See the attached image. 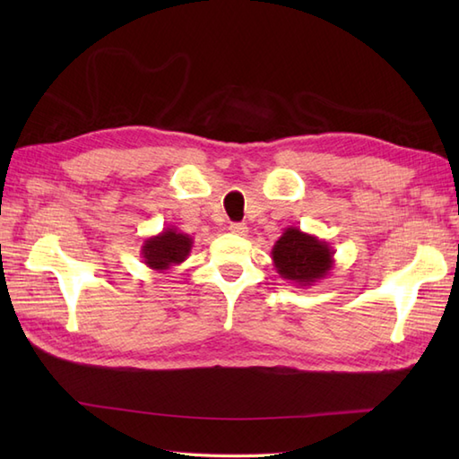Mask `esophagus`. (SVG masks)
Listing matches in <instances>:
<instances>
[{
  "mask_svg": "<svg viewBox=\"0 0 459 459\" xmlns=\"http://www.w3.org/2000/svg\"><path fill=\"white\" fill-rule=\"evenodd\" d=\"M229 230L232 232V235H238V237H245L247 232H248V227H247V222H232L230 227H229Z\"/></svg>",
  "mask_w": 459,
  "mask_h": 459,
  "instance_id": "34e87169",
  "label": "esophagus"
}]
</instances>
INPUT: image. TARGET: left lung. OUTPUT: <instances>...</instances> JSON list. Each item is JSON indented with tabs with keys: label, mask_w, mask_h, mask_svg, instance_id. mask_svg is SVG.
Instances as JSON below:
<instances>
[{
	"label": "left lung",
	"mask_w": 459,
	"mask_h": 459,
	"mask_svg": "<svg viewBox=\"0 0 459 459\" xmlns=\"http://www.w3.org/2000/svg\"><path fill=\"white\" fill-rule=\"evenodd\" d=\"M333 256L329 242L298 227H288L272 247V262L280 278L301 288L324 280L335 264Z\"/></svg>",
	"instance_id": "8db88e82"
}]
</instances>
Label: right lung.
Here are the masks:
<instances>
[{"label": "right lung", "instance_id": "obj_1", "mask_svg": "<svg viewBox=\"0 0 459 459\" xmlns=\"http://www.w3.org/2000/svg\"><path fill=\"white\" fill-rule=\"evenodd\" d=\"M191 248L193 238L189 235H185V232L175 227H168L160 235H153L143 240L142 258L148 268L168 272L187 260Z\"/></svg>", "mask_w": 459, "mask_h": 459}]
</instances>
